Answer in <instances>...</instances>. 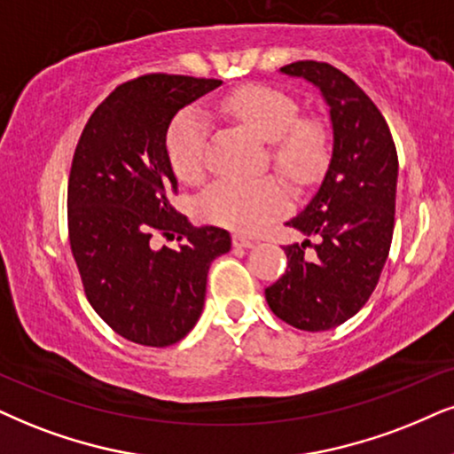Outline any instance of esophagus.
<instances>
[{
	"mask_svg": "<svg viewBox=\"0 0 454 454\" xmlns=\"http://www.w3.org/2000/svg\"><path fill=\"white\" fill-rule=\"evenodd\" d=\"M232 245L239 247V249H251V247H255V240L249 237H243V234H234Z\"/></svg>",
	"mask_w": 454,
	"mask_h": 454,
	"instance_id": "obj_1",
	"label": "esophagus"
}]
</instances>
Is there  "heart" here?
Returning <instances> with one entry per match:
<instances>
[{
  "label": "heart",
  "instance_id": "1",
  "mask_svg": "<svg viewBox=\"0 0 454 454\" xmlns=\"http://www.w3.org/2000/svg\"><path fill=\"white\" fill-rule=\"evenodd\" d=\"M232 119L270 145V157L291 177H306L323 159V136L300 121V106L285 91L263 85L234 90L217 105ZM211 125L199 108L180 113L168 131L171 168L182 182H197L207 165ZM199 209L207 220L239 232H255L289 209V194L272 177H222L200 194Z\"/></svg>",
  "mask_w": 454,
  "mask_h": 454
}]
</instances>
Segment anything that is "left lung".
<instances>
[{
    "instance_id": "obj_1",
    "label": "left lung",
    "mask_w": 454,
    "mask_h": 454,
    "mask_svg": "<svg viewBox=\"0 0 454 454\" xmlns=\"http://www.w3.org/2000/svg\"><path fill=\"white\" fill-rule=\"evenodd\" d=\"M280 74L314 85L329 108L331 159L317 192L286 226V272L266 289L270 309L301 331H329L364 306L387 262L394 234L398 154L372 100L340 68L300 60ZM317 236L312 256L309 237Z\"/></svg>"
}]
</instances>
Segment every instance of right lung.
Here are the masks:
<instances>
[{
  "label": "right lung",
  "mask_w": 454,
  "mask_h": 454,
  "mask_svg": "<svg viewBox=\"0 0 454 454\" xmlns=\"http://www.w3.org/2000/svg\"><path fill=\"white\" fill-rule=\"evenodd\" d=\"M220 79L145 74L119 85L91 113L68 177V239L85 295L125 340L165 348L197 325L209 266L231 232L194 228L171 207L177 177L168 131L177 111L220 88ZM154 231L180 250L150 247Z\"/></svg>",
  "instance_id": "obj_1"
}]
</instances>
